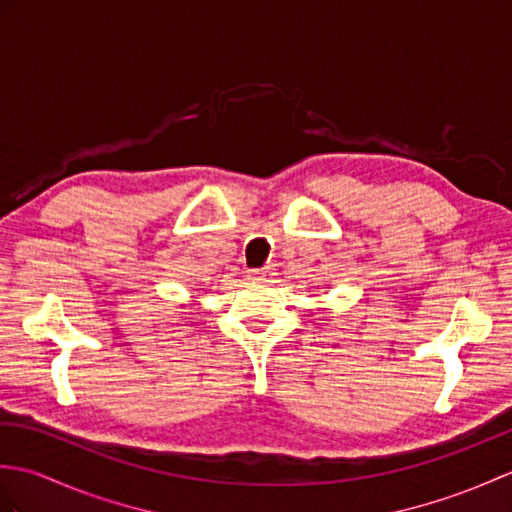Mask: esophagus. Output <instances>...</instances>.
<instances>
[{
    "label": "esophagus",
    "instance_id": "esophagus-1",
    "mask_svg": "<svg viewBox=\"0 0 512 512\" xmlns=\"http://www.w3.org/2000/svg\"><path fill=\"white\" fill-rule=\"evenodd\" d=\"M270 277H273V268H255V270H250L248 273V279H253V281H268Z\"/></svg>",
    "mask_w": 512,
    "mask_h": 512
}]
</instances>
